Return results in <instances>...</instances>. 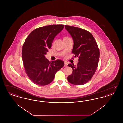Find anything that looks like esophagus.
<instances>
[{
  "instance_id": "1",
  "label": "esophagus",
  "mask_w": 123,
  "mask_h": 123,
  "mask_svg": "<svg viewBox=\"0 0 123 123\" xmlns=\"http://www.w3.org/2000/svg\"><path fill=\"white\" fill-rule=\"evenodd\" d=\"M67 63H66V62H64V67H67Z\"/></svg>"
}]
</instances>
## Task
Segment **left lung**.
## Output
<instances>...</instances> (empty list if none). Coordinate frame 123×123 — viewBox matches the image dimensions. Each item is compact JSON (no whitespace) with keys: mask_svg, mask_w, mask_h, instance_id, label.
I'll list each match as a JSON object with an SVG mask.
<instances>
[{"mask_svg":"<svg viewBox=\"0 0 123 123\" xmlns=\"http://www.w3.org/2000/svg\"><path fill=\"white\" fill-rule=\"evenodd\" d=\"M73 41L72 52L78 57L76 66L68 65L72 68V74L68 76V82L77 85L88 82L94 76L99 58V49L94 36L88 31L73 26L65 25Z\"/></svg>","mask_w":123,"mask_h":123,"instance_id":"obj_1","label":"left lung"}]
</instances>
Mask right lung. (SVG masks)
Masks as SVG:
<instances>
[{
    "label": "right lung",
    "mask_w": 123,
    "mask_h": 123,
    "mask_svg": "<svg viewBox=\"0 0 123 123\" xmlns=\"http://www.w3.org/2000/svg\"><path fill=\"white\" fill-rule=\"evenodd\" d=\"M64 25H51L39 28L29 34L24 43L22 56L25 71L30 80L40 86L52 82L56 72L64 66L62 60L51 62L46 59L48 49Z\"/></svg>",
    "instance_id": "right-lung-1"
}]
</instances>
